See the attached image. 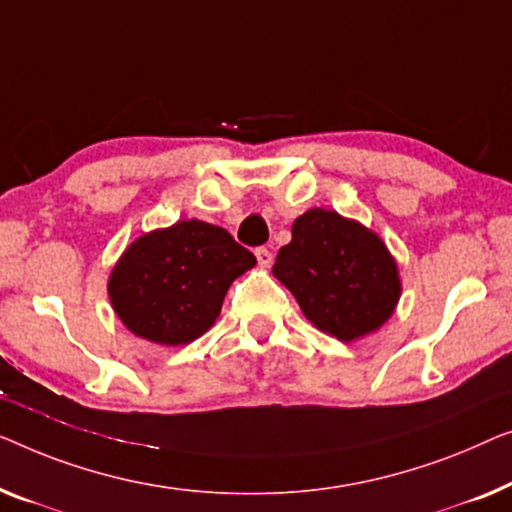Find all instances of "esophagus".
<instances>
[{"label":"esophagus","instance_id":"esophagus-1","mask_svg":"<svg viewBox=\"0 0 512 512\" xmlns=\"http://www.w3.org/2000/svg\"><path fill=\"white\" fill-rule=\"evenodd\" d=\"M255 257H257V264L264 266V269H266V266H271V262H273V255H271L269 248H257Z\"/></svg>","mask_w":512,"mask_h":512}]
</instances>
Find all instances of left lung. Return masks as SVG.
Segmentation results:
<instances>
[{"label": "left lung", "instance_id": "8db88e82", "mask_svg": "<svg viewBox=\"0 0 512 512\" xmlns=\"http://www.w3.org/2000/svg\"><path fill=\"white\" fill-rule=\"evenodd\" d=\"M273 276L315 327L345 343L385 325L401 294L397 262L380 236L325 208L294 220Z\"/></svg>", "mask_w": 512, "mask_h": 512}]
</instances>
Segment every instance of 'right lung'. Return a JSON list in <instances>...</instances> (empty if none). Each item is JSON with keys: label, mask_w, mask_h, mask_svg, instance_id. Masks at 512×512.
Masks as SVG:
<instances>
[{"label": "right lung", "mask_w": 512, "mask_h": 512, "mask_svg": "<svg viewBox=\"0 0 512 512\" xmlns=\"http://www.w3.org/2000/svg\"><path fill=\"white\" fill-rule=\"evenodd\" d=\"M257 264L227 229L181 220L136 239L109 278V297L132 334L185 345L218 320L229 285Z\"/></svg>", "instance_id": "add662e5"}]
</instances>
